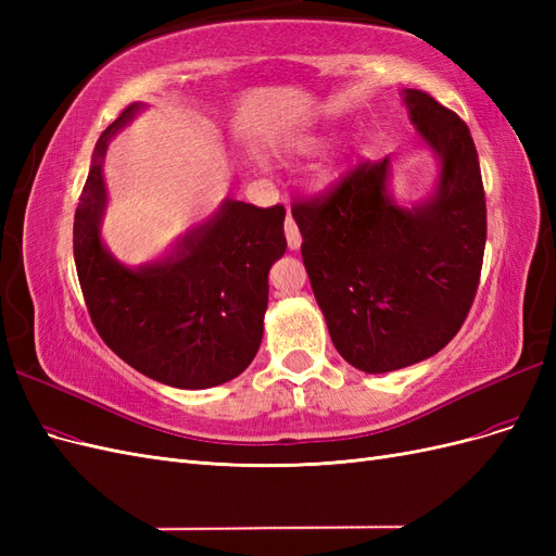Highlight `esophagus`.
<instances>
[{
  "label": "esophagus",
  "instance_id": "1",
  "mask_svg": "<svg viewBox=\"0 0 556 556\" xmlns=\"http://www.w3.org/2000/svg\"><path fill=\"white\" fill-rule=\"evenodd\" d=\"M285 237H288L290 250H299L301 248V233L296 229V223H294V217L290 215V211H288V220H285Z\"/></svg>",
  "mask_w": 556,
  "mask_h": 556
}]
</instances>
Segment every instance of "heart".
<instances>
[{
    "instance_id": "obj_1",
    "label": "heart",
    "mask_w": 556,
    "mask_h": 556,
    "mask_svg": "<svg viewBox=\"0 0 556 556\" xmlns=\"http://www.w3.org/2000/svg\"><path fill=\"white\" fill-rule=\"evenodd\" d=\"M319 146H323V141L319 139H301V141H296V153H301V155H311V153H315V150H319ZM323 182H331L333 180V169L329 166V169H323Z\"/></svg>"
}]
</instances>
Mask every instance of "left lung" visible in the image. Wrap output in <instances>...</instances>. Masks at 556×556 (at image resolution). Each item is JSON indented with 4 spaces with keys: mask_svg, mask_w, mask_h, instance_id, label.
<instances>
[{
    "mask_svg": "<svg viewBox=\"0 0 556 556\" xmlns=\"http://www.w3.org/2000/svg\"><path fill=\"white\" fill-rule=\"evenodd\" d=\"M403 102L441 160L427 199L399 206L384 157L292 206L331 341L364 374L429 359L454 339L476 299L486 241L480 162L466 123L422 90H403Z\"/></svg>",
    "mask_w": 556,
    "mask_h": 556,
    "instance_id": "8db88e82",
    "label": "left lung"
}]
</instances>
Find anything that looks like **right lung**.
Wrapping results in <instances>:
<instances>
[{
    "instance_id": "right-lung-1",
    "label": "right lung",
    "mask_w": 556,
    "mask_h": 556,
    "mask_svg": "<svg viewBox=\"0 0 556 556\" xmlns=\"http://www.w3.org/2000/svg\"><path fill=\"white\" fill-rule=\"evenodd\" d=\"M143 104L99 137L74 215V260L92 325L117 357L178 390H206L255 359L268 304V268L285 255V208L225 199L217 213L157 262L127 268L102 243L109 141Z\"/></svg>"
}]
</instances>
